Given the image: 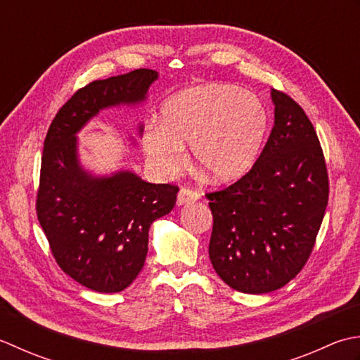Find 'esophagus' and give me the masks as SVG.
I'll return each instance as SVG.
<instances>
[{"label":"esophagus","mask_w":360,"mask_h":360,"mask_svg":"<svg viewBox=\"0 0 360 360\" xmlns=\"http://www.w3.org/2000/svg\"><path fill=\"white\" fill-rule=\"evenodd\" d=\"M200 199V194L197 193L194 189H189V188H181L179 191V195H177V205H186V203H193L195 200Z\"/></svg>","instance_id":"esophagus-1"}]
</instances>
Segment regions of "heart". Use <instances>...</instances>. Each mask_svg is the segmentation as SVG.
<instances>
[{
  "instance_id": "heart-1",
  "label": "heart",
  "mask_w": 360,
  "mask_h": 360,
  "mask_svg": "<svg viewBox=\"0 0 360 360\" xmlns=\"http://www.w3.org/2000/svg\"><path fill=\"white\" fill-rule=\"evenodd\" d=\"M267 126V110L256 94L210 84L167 101L161 122L146 127L143 148L158 172L171 175L185 165V144H191L197 167L210 180L233 181L252 169Z\"/></svg>"
}]
</instances>
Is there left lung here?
Masks as SVG:
<instances>
[{
  "mask_svg": "<svg viewBox=\"0 0 360 360\" xmlns=\"http://www.w3.org/2000/svg\"><path fill=\"white\" fill-rule=\"evenodd\" d=\"M275 126L253 167L229 188L208 193L210 259L244 293H267L298 275L311 256L329 181L312 122L288 94L272 90Z\"/></svg>",
  "mask_w": 360,
  "mask_h": 360,
  "instance_id": "8db88e82",
  "label": "left lung"
}]
</instances>
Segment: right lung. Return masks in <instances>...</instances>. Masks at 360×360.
Listing matches in <instances>:
<instances>
[{
	"mask_svg": "<svg viewBox=\"0 0 360 360\" xmlns=\"http://www.w3.org/2000/svg\"><path fill=\"white\" fill-rule=\"evenodd\" d=\"M157 77L141 68L79 88L43 144L37 217L58 266L91 290L115 293L134 283L148 255L150 225L171 212L179 188L130 171L91 175L79 163L76 134L101 110L143 102Z\"/></svg>",
	"mask_w": 360,
	"mask_h": 360,
	"instance_id": "add662e5",
	"label": "right lung"
}]
</instances>
